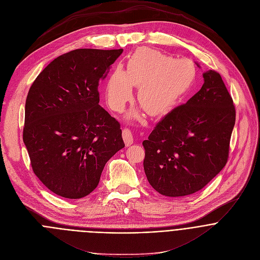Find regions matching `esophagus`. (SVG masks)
Here are the masks:
<instances>
[{
  "label": "esophagus",
  "mask_w": 260,
  "mask_h": 260,
  "mask_svg": "<svg viewBox=\"0 0 260 260\" xmlns=\"http://www.w3.org/2000/svg\"><path fill=\"white\" fill-rule=\"evenodd\" d=\"M122 135H123V139H124V142H125L126 146H129L133 143V134H132L130 129L124 128Z\"/></svg>",
  "instance_id": "esophagus-1"
}]
</instances>
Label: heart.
<instances>
[{
  "instance_id": "1",
  "label": "heart",
  "mask_w": 260,
  "mask_h": 260,
  "mask_svg": "<svg viewBox=\"0 0 260 260\" xmlns=\"http://www.w3.org/2000/svg\"><path fill=\"white\" fill-rule=\"evenodd\" d=\"M196 76L193 63L185 58L174 59L161 52L139 48L129 58L126 69L117 68L108 80L106 97L110 107L120 112L138 87L137 99L150 116H160L174 108L191 86ZM131 113V118H137Z\"/></svg>"
}]
</instances>
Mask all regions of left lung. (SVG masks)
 Instances as JSON below:
<instances>
[{
    "mask_svg": "<svg viewBox=\"0 0 260 260\" xmlns=\"http://www.w3.org/2000/svg\"><path fill=\"white\" fill-rule=\"evenodd\" d=\"M203 78L201 90L166 115L142 142L146 178L167 197L202 189L229 159L236 122L233 98L217 72L207 71Z\"/></svg>",
    "mask_w": 260,
    "mask_h": 260,
    "instance_id": "1",
    "label": "left lung"
}]
</instances>
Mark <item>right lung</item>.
<instances>
[{"label": "right lung", "instance_id": "obj_1", "mask_svg": "<svg viewBox=\"0 0 260 260\" xmlns=\"http://www.w3.org/2000/svg\"><path fill=\"white\" fill-rule=\"evenodd\" d=\"M123 49H77L51 61L25 101L23 142L34 173L54 193L81 199L125 146L120 123L99 103L98 85Z\"/></svg>", "mask_w": 260, "mask_h": 260}]
</instances>
